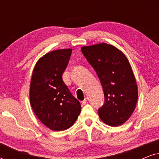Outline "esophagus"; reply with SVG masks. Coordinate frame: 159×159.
<instances>
[{"label": "esophagus", "mask_w": 159, "mask_h": 159, "mask_svg": "<svg viewBox=\"0 0 159 159\" xmlns=\"http://www.w3.org/2000/svg\"><path fill=\"white\" fill-rule=\"evenodd\" d=\"M81 103H82V105H85V104H86L87 103H88V98H85L84 101H82L81 102Z\"/></svg>", "instance_id": "1"}]
</instances>
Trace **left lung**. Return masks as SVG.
Segmentation results:
<instances>
[{"label":"left lung","instance_id":"1","mask_svg":"<svg viewBox=\"0 0 159 159\" xmlns=\"http://www.w3.org/2000/svg\"><path fill=\"white\" fill-rule=\"evenodd\" d=\"M81 51L96 71L103 87L105 103L98 109L106 125L117 127L126 122L138 101V86L126 56L106 43L84 46Z\"/></svg>","mask_w":159,"mask_h":159}]
</instances>
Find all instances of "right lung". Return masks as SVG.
Returning <instances> with one entry per match:
<instances>
[{
  "label": "right lung",
  "mask_w": 159,
  "mask_h": 159,
  "mask_svg": "<svg viewBox=\"0 0 159 159\" xmlns=\"http://www.w3.org/2000/svg\"><path fill=\"white\" fill-rule=\"evenodd\" d=\"M72 50L49 52L36 63L30 82L32 110L45 126L53 131L71 127L81 112L79 101L62 80Z\"/></svg>",
  "instance_id": "right-lung-1"
}]
</instances>
